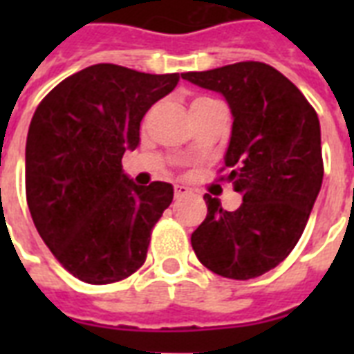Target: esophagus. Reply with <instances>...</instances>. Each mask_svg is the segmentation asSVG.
<instances>
[{"mask_svg":"<svg viewBox=\"0 0 354 354\" xmlns=\"http://www.w3.org/2000/svg\"><path fill=\"white\" fill-rule=\"evenodd\" d=\"M193 193L191 189L185 187V185H174V196L176 198H183V196H189V194Z\"/></svg>","mask_w":354,"mask_h":354,"instance_id":"obj_1","label":"esophagus"}]
</instances>
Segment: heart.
I'll use <instances>...</instances> for the list:
<instances>
[{"label": "heart", "instance_id": "heart-1", "mask_svg": "<svg viewBox=\"0 0 354 354\" xmlns=\"http://www.w3.org/2000/svg\"><path fill=\"white\" fill-rule=\"evenodd\" d=\"M204 99H205V97H202V99H196V101H204Z\"/></svg>", "mask_w": 354, "mask_h": 354}]
</instances>
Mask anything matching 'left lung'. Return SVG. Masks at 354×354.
Listing matches in <instances>:
<instances>
[{
	"label": "left lung",
	"mask_w": 354,
	"mask_h": 354,
	"mask_svg": "<svg viewBox=\"0 0 354 354\" xmlns=\"http://www.w3.org/2000/svg\"><path fill=\"white\" fill-rule=\"evenodd\" d=\"M182 79L224 95L233 115L224 163L242 194L236 211L205 194L207 216L191 235L196 257L230 279L275 268L307 226L324 180L318 113L268 64L236 62Z\"/></svg>",
	"instance_id": "left-lung-1"
}]
</instances>
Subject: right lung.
I'll return each mask as SVG.
<instances>
[{
  "label": "right lung",
  "mask_w": 354,
  "mask_h": 354,
  "mask_svg": "<svg viewBox=\"0 0 354 354\" xmlns=\"http://www.w3.org/2000/svg\"><path fill=\"white\" fill-rule=\"evenodd\" d=\"M180 75L95 64L38 104L25 145V193L36 230L58 263L90 285L132 275L150 232L171 205V183L136 185L122 154L139 145L149 108Z\"/></svg>",
  "instance_id": "right-lung-1"
}]
</instances>
